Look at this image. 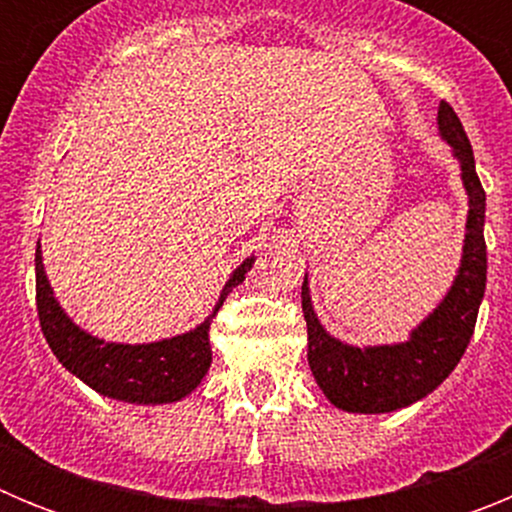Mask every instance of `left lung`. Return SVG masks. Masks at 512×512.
<instances>
[{
	"label": "left lung",
	"mask_w": 512,
	"mask_h": 512,
	"mask_svg": "<svg viewBox=\"0 0 512 512\" xmlns=\"http://www.w3.org/2000/svg\"><path fill=\"white\" fill-rule=\"evenodd\" d=\"M438 133L454 148L461 164L469 194L467 235L454 284L441 305L410 333V341L366 348L341 343L320 325L307 277L302 282L307 364L323 395L348 413H392L431 395L454 372L474 333L487 282L485 189L474 169L472 143L449 102L438 107Z\"/></svg>",
	"instance_id": "obj_1"
}]
</instances>
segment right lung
Returning a JSON list of instances; mask_svg holds the SVG:
<instances>
[{
	"label": "right lung",
	"instance_id": "right-lung-1",
	"mask_svg": "<svg viewBox=\"0 0 512 512\" xmlns=\"http://www.w3.org/2000/svg\"><path fill=\"white\" fill-rule=\"evenodd\" d=\"M253 266L251 259L243 261L225 282L220 300L205 323H200L182 336L164 338L156 343H110L89 336L87 330L71 323L61 310L43 269L40 243L35 248V302L43 336L71 374L89 384L94 392L112 400L135 402V405H164L187 397L202 382L212 364L210 325L217 310L223 307L225 297L233 287L246 279Z\"/></svg>",
	"mask_w": 512,
	"mask_h": 512
}]
</instances>
